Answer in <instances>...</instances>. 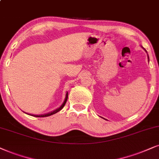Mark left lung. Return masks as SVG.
<instances>
[{
  "mask_svg": "<svg viewBox=\"0 0 159 159\" xmlns=\"http://www.w3.org/2000/svg\"><path fill=\"white\" fill-rule=\"evenodd\" d=\"M143 49L144 50V51H145V52H146V53H148V52H147V51H146V50H145V49H144V48H143ZM148 59H149V56H148ZM148 61H149V60H148Z\"/></svg>",
  "mask_w": 159,
  "mask_h": 159,
  "instance_id": "left-lung-1",
  "label": "left lung"
}]
</instances>
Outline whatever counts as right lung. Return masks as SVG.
<instances>
[{"label":"right lung","mask_w":159,"mask_h":159,"mask_svg":"<svg viewBox=\"0 0 159 159\" xmlns=\"http://www.w3.org/2000/svg\"><path fill=\"white\" fill-rule=\"evenodd\" d=\"M67 98H68V92H67V93H66V96H65V99L64 100L63 103L61 104V106H59V108H57L56 109L53 110V111H52L51 112H48V113H46V114H29V115H31V116H36V117H45V116H51V115H53V114L57 113V112H59L60 110H61L62 108H63L64 106H65L66 102H67Z\"/></svg>","instance_id":"right-lung-1"}]
</instances>
